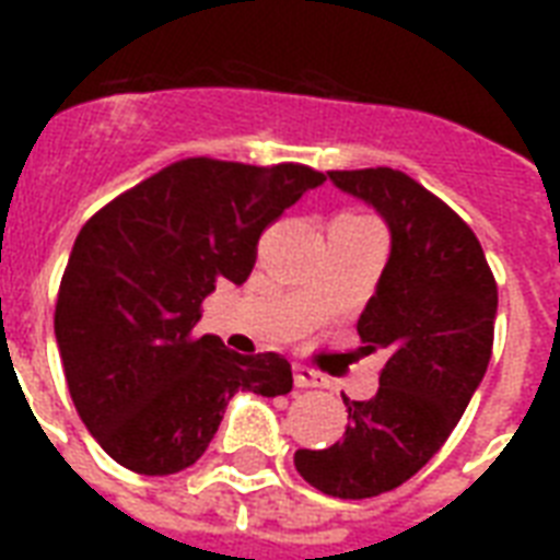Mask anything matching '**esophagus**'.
Segmentation results:
<instances>
[{
  "label": "esophagus",
  "mask_w": 560,
  "mask_h": 560,
  "mask_svg": "<svg viewBox=\"0 0 560 560\" xmlns=\"http://www.w3.org/2000/svg\"><path fill=\"white\" fill-rule=\"evenodd\" d=\"M293 383L299 389H314V386H325V374L314 372L311 366H293Z\"/></svg>",
  "instance_id": "1"
}]
</instances>
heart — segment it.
<instances>
[{
  "label": "heart",
  "mask_w": 560,
  "mask_h": 560,
  "mask_svg": "<svg viewBox=\"0 0 560 560\" xmlns=\"http://www.w3.org/2000/svg\"><path fill=\"white\" fill-rule=\"evenodd\" d=\"M342 218H360V214H342ZM360 220H369V218H360Z\"/></svg>",
  "instance_id": "heart-1"
}]
</instances>
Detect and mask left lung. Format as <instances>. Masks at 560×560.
I'll use <instances>...</instances> for the list:
<instances>
[{
  "mask_svg": "<svg viewBox=\"0 0 560 560\" xmlns=\"http://www.w3.org/2000/svg\"><path fill=\"white\" fill-rule=\"evenodd\" d=\"M389 226V261L358 319L363 351H383L381 386L346 400L349 427L325 451H296L305 482L340 500L404 486L433 459L491 360L497 284L465 220L392 168L328 171Z\"/></svg>",
  "mask_w": 560,
  "mask_h": 560,
  "instance_id": "obj_1",
  "label": "left lung"
}]
</instances>
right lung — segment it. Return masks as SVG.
<instances>
[{"label":"right lung","mask_w":560,"mask_h":560,"mask_svg":"<svg viewBox=\"0 0 560 560\" xmlns=\"http://www.w3.org/2000/svg\"><path fill=\"white\" fill-rule=\"evenodd\" d=\"M325 174L307 165L174 162L107 202L74 237L55 337L78 416L125 468L168 477L200 459L235 392L288 395L281 354L194 334L202 299L244 284L258 237Z\"/></svg>","instance_id":"obj_1"}]
</instances>
